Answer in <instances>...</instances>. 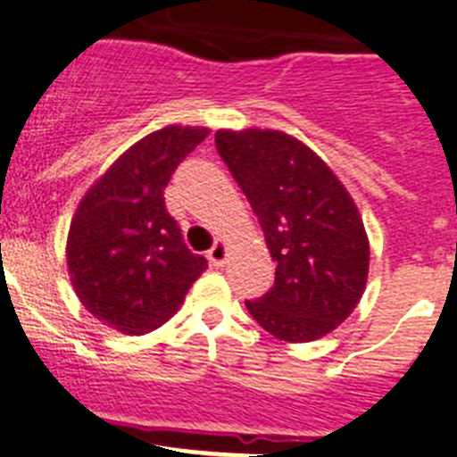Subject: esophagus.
Returning a JSON list of instances; mask_svg holds the SVG:
<instances>
[{"label": "esophagus", "instance_id": "1", "mask_svg": "<svg viewBox=\"0 0 457 457\" xmlns=\"http://www.w3.org/2000/svg\"><path fill=\"white\" fill-rule=\"evenodd\" d=\"M207 257L213 266H223L225 259H228V244L225 241H216L212 245V250L207 253Z\"/></svg>", "mask_w": 457, "mask_h": 457}]
</instances>
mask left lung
Segmentation results:
<instances>
[{
	"label": "left lung",
	"instance_id": "8db88e82",
	"mask_svg": "<svg viewBox=\"0 0 457 457\" xmlns=\"http://www.w3.org/2000/svg\"><path fill=\"white\" fill-rule=\"evenodd\" d=\"M216 150L278 264L275 285L245 300L253 319L294 344L332 332L355 310L369 275V238L344 184L305 143L282 131L220 129Z\"/></svg>",
	"mask_w": 457,
	"mask_h": 457
}]
</instances>
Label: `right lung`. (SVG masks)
<instances>
[{
    "mask_svg": "<svg viewBox=\"0 0 457 457\" xmlns=\"http://www.w3.org/2000/svg\"><path fill=\"white\" fill-rule=\"evenodd\" d=\"M207 134L179 125L147 134L88 188L70 223L65 257L75 294L122 335L163 326L207 269L163 200L175 168Z\"/></svg>",
    "mask_w": 457,
    "mask_h": 457,
    "instance_id": "right-lung-1",
    "label": "right lung"
}]
</instances>
